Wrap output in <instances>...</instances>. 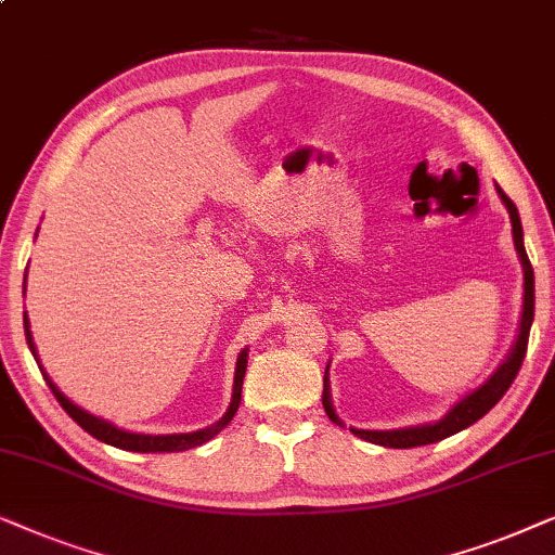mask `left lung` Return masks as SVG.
Listing matches in <instances>:
<instances>
[{
    "label": "left lung",
    "mask_w": 555,
    "mask_h": 555,
    "mask_svg": "<svg viewBox=\"0 0 555 555\" xmlns=\"http://www.w3.org/2000/svg\"><path fill=\"white\" fill-rule=\"evenodd\" d=\"M502 203L509 212V223H513V241L515 248H518V256L522 261V320H520V332L518 339H515L513 352L507 354V360L498 367V373L492 375L490 380L485 383L482 388L469 393L467 398H462L460 403L454 405L452 411L447 413L439 424H428V426H411V428H396V431H365V428H350L354 437L371 441V444H380V447H390V449H411V447H424V444H434V441H441L452 434L462 431L485 416L487 411L492 409L494 403L500 401L502 396L507 393V388L513 386V380L518 378L522 360H526V350H528V335H530V324H533V314H535V279H533V266H530V258L526 254V246H522V225H520V216L515 203L498 188ZM322 405L327 411L330 421L343 426V421L337 418L335 409H332L330 401V388H327V373H324V390H322Z\"/></svg>",
    "instance_id": "8db88e82"
}]
</instances>
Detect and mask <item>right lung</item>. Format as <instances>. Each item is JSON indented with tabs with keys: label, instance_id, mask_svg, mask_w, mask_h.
Masks as SVG:
<instances>
[{
	"label": "right lung",
	"instance_id": "obj_1",
	"mask_svg": "<svg viewBox=\"0 0 555 555\" xmlns=\"http://www.w3.org/2000/svg\"><path fill=\"white\" fill-rule=\"evenodd\" d=\"M25 279H27V271H25ZM25 337H27V345L29 350H33L35 360H37V350H35V343H33V335H29V322H27V314H25ZM246 350L238 354V363H235V383H233V401L228 405L225 416L216 421V424L208 426V428H201V431H192V434H167V437H152V434H129V431H121V428H116L114 424H108V421H103L99 416H91V413L78 409L76 403L68 401L61 390L53 386V380L48 378L46 371L42 373V378L48 380L50 390H53V396L57 398V403L63 405L65 413L76 421V424L83 428V431L91 434L93 439L103 441V444H111L116 449H127V452H188L192 447H201L205 441H210L216 434L223 431V428L231 424L235 411H238L241 405V390H243V375H246ZM40 363V360H37Z\"/></svg>",
	"mask_w": 555,
	"mask_h": 555
}]
</instances>
